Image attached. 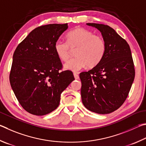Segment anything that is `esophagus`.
I'll list each match as a JSON object with an SVG mask.
<instances>
[{"mask_svg": "<svg viewBox=\"0 0 146 146\" xmlns=\"http://www.w3.org/2000/svg\"><path fill=\"white\" fill-rule=\"evenodd\" d=\"M74 74V78L76 79V80H78L79 78H80V76H79V75L77 73H76V72H74L73 74Z\"/></svg>", "mask_w": 146, "mask_h": 146, "instance_id": "34e87169", "label": "esophagus"}]
</instances>
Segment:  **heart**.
<instances>
[{"mask_svg":"<svg viewBox=\"0 0 146 146\" xmlns=\"http://www.w3.org/2000/svg\"><path fill=\"white\" fill-rule=\"evenodd\" d=\"M76 49V58L64 64V68L74 72L87 65L94 67L101 62L106 52V42L103 38L83 27L73 29L66 35V42L57 40L54 44L56 55L63 61L70 58L72 50Z\"/></svg>","mask_w":146,"mask_h":146,"instance_id":"heart-1","label":"heart"}]
</instances>
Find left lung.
<instances>
[{"label":"left lung","mask_w":146,"mask_h":146,"mask_svg":"<svg viewBox=\"0 0 146 146\" xmlns=\"http://www.w3.org/2000/svg\"><path fill=\"white\" fill-rule=\"evenodd\" d=\"M98 29L106 42L103 60L88 72L80 73L81 95L86 109L108 114L121 107L126 100L135 78L134 63L129 45L107 25L87 23Z\"/></svg>","instance_id":"obj_1"}]
</instances>
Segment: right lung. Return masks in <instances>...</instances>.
<instances>
[{
  "mask_svg": "<svg viewBox=\"0 0 146 146\" xmlns=\"http://www.w3.org/2000/svg\"><path fill=\"white\" fill-rule=\"evenodd\" d=\"M67 29L68 24L38 27L15 50L10 84L22 108L33 115H44L57 108L61 94L74 80L71 71H60L62 64L54 50Z\"/></svg>",
  "mask_w": 146,
  "mask_h": 146,
  "instance_id": "obj_1",
  "label": "right lung"
}]
</instances>
